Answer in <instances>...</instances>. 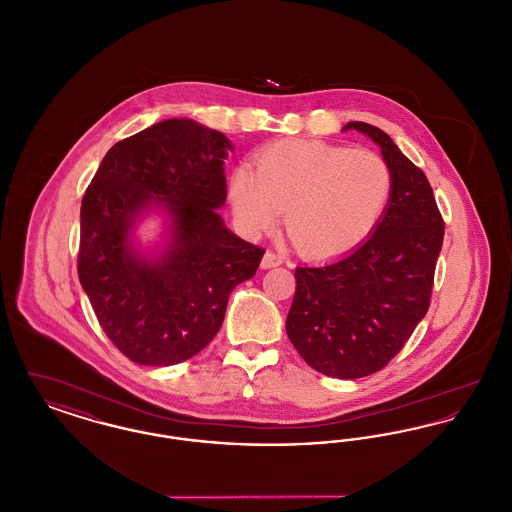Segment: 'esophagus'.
Returning <instances> with one entry per match:
<instances>
[{
    "label": "esophagus",
    "instance_id": "1",
    "mask_svg": "<svg viewBox=\"0 0 512 512\" xmlns=\"http://www.w3.org/2000/svg\"><path fill=\"white\" fill-rule=\"evenodd\" d=\"M282 265V257L278 255V253H274V251H267L265 255H263V261H261V267L263 268H272V267H280Z\"/></svg>",
    "mask_w": 512,
    "mask_h": 512
}]
</instances>
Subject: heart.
Instances as JSON below:
<instances>
[{
    "instance_id": "b5f03b06",
    "label": "heart",
    "mask_w": 512,
    "mask_h": 512,
    "mask_svg": "<svg viewBox=\"0 0 512 512\" xmlns=\"http://www.w3.org/2000/svg\"><path fill=\"white\" fill-rule=\"evenodd\" d=\"M388 163L370 149L318 140H286L259 151L255 171L240 165L230 178L238 219L253 234L270 230L280 211L293 247L330 259L363 244L391 197Z\"/></svg>"
}]
</instances>
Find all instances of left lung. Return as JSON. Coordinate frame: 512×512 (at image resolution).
Segmentation results:
<instances>
[{
  "label": "left lung",
  "instance_id": "obj_1",
  "mask_svg": "<svg viewBox=\"0 0 512 512\" xmlns=\"http://www.w3.org/2000/svg\"><path fill=\"white\" fill-rule=\"evenodd\" d=\"M347 128L380 146L393 180L390 201L353 253L295 268L286 332L307 365L355 380L388 365L428 313L445 226L426 174L390 136L366 122Z\"/></svg>",
  "mask_w": 512,
  "mask_h": 512
}]
</instances>
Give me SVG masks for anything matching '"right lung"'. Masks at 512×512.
Returning a JSON list of instances; mask_svg holds the SVG:
<instances>
[{"label": "right lung", "mask_w": 512, "mask_h": 512, "mask_svg": "<svg viewBox=\"0 0 512 512\" xmlns=\"http://www.w3.org/2000/svg\"><path fill=\"white\" fill-rule=\"evenodd\" d=\"M228 149L222 132L190 119L157 122L111 147L82 197L78 278L107 338L138 365L197 355L265 255L217 211ZM151 204L168 211L173 236L163 256L144 260L129 232Z\"/></svg>", "instance_id": "1"}]
</instances>
